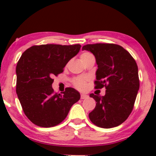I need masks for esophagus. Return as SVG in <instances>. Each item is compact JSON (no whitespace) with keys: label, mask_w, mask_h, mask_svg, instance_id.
Instances as JSON below:
<instances>
[{"label":"esophagus","mask_w":156,"mask_h":156,"mask_svg":"<svg viewBox=\"0 0 156 156\" xmlns=\"http://www.w3.org/2000/svg\"><path fill=\"white\" fill-rule=\"evenodd\" d=\"M87 98H88V95H87V94H81V100H84V99H87Z\"/></svg>","instance_id":"34e87169"}]
</instances>
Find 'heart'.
I'll return each mask as SVG.
<instances>
[{"label":"heart","instance_id":"obj_1","mask_svg":"<svg viewBox=\"0 0 156 156\" xmlns=\"http://www.w3.org/2000/svg\"><path fill=\"white\" fill-rule=\"evenodd\" d=\"M92 56V54L88 52H84L81 54V60H84L86 58H87L88 56ZM72 84L75 86L77 89L78 90H84L86 87V78H83V77H78V78H75L72 80Z\"/></svg>","mask_w":156,"mask_h":156}]
</instances>
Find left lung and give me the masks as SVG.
Masks as SVG:
<instances>
[{"instance_id": "8db88e82", "label": "left lung", "mask_w": 156, "mask_h": 156, "mask_svg": "<svg viewBox=\"0 0 156 156\" xmlns=\"http://www.w3.org/2000/svg\"><path fill=\"white\" fill-rule=\"evenodd\" d=\"M82 50L91 52L96 58L95 88L106 89L103 97L90 94L97 103L89 113L90 120L103 128L119 126L131 113L140 87L136 61L128 51L115 44H86Z\"/></svg>"}]
</instances>
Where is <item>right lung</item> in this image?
I'll return each instance as SVG.
<instances>
[{
  "mask_svg": "<svg viewBox=\"0 0 156 156\" xmlns=\"http://www.w3.org/2000/svg\"><path fill=\"white\" fill-rule=\"evenodd\" d=\"M80 48V44L34 45L19 59L16 91L25 115L35 125L50 127L59 125L80 100L79 92L74 88L66 87L60 94L52 87L53 77L63 72Z\"/></svg>",
  "mask_w": 156,
  "mask_h": 156,
  "instance_id": "add662e5",
  "label": "right lung"
}]
</instances>
